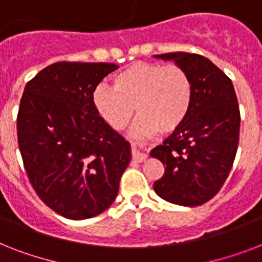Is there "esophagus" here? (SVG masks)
I'll use <instances>...</instances> for the list:
<instances>
[{"instance_id": "34e87169", "label": "esophagus", "mask_w": 262, "mask_h": 262, "mask_svg": "<svg viewBox=\"0 0 262 262\" xmlns=\"http://www.w3.org/2000/svg\"><path fill=\"white\" fill-rule=\"evenodd\" d=\"M132 151H133V160H135L136 163H141V162L147 159V155L140 151V148L137 147L136 143L132 144Z\"/></svg>"}]
</instances>
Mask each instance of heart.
Wrapping results in <instances>:
<instances>
[{
	"mask_svg": "<svg viewBox=\"0 0 262 262\" xmlns=\"http://www.w3.org/2000/svg\"><path fill=\"white\" fill-rule=\"evenodd\" d=\"M193 85L187 72L175 63L135 62L114 76L113 87L100 84L94 103L102 118L115 130L140 117L136 132L151 135L156 130L172 132L189 114Z\"/></svg>",
	"mask_w": 262,
	"mask_h": 262,
	"instance_id": "1",
	"label": "heart"
}]
</instances>
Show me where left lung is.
I'll return each mask as SVG.
<instances>
[{
	"instance_id": "obj_1",
	"label": "left lung",
	"mask_w": 262,
	"mask_h": 262,
	"mask_svg": "<svg viewBox=\"0 0 262 262\" xmlns=\"http://www.w3.org/2000/svg\"><path fill=\"white\" fill-rule=\"evenodd\" d=\"M155 57L172 59L187 72L193 96L185 121L151 151L164 164L154 190L168 203L197 207L217 194L232 167L239 143L238 99L231 80L203 55L177 51Z\"/></svg>"
}]
</instances>
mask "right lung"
Wrapping results in <instances>:
<instances>
[{"instance_id": "1", "label": "right lung", "mask_w": 262, "mask_h": 262, "mask_svg": "<svg viewBox=\"0 0 262 262\" xmlns=\"http://www.w3.org/2000/svg\"><path fill=\"white\" fill-rule=\"evenodd\" d=\"M118 69L107 62H55L27 83L17 141L39 199L72 220L102 213L118 194L130 145L99 115L98 84Z\"/></svg>"}]
</instances>
